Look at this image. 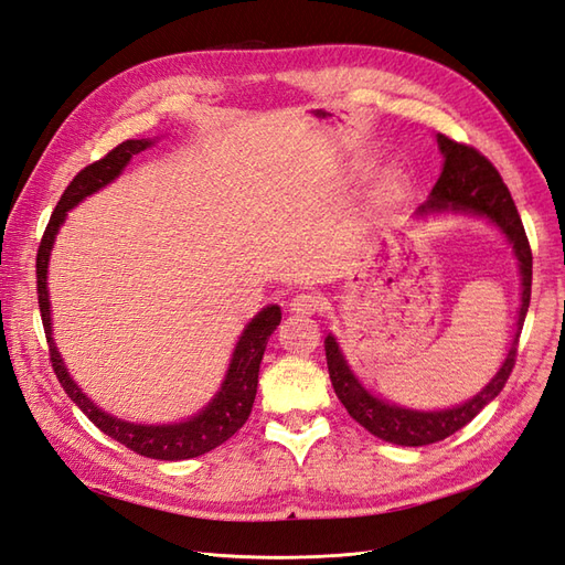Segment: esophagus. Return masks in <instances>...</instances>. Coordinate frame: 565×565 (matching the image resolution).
<instances>
[{"instance_id": "34e87169", "label": "esophagus", "mask_w": 565, "mask_h": 565, "mask_svg": "<svg viewBox=\"0 0 565 565\" xmlns=\"http://www.w3.org/2000/svg\"><path fill=\"white\" fill-rule=\"evenodd\" d=\"M288 308H291V312H296V315H315L322 308V296L310 294V291L296 294L291 298V302H288Z\"/></svg>"}]
</instances>
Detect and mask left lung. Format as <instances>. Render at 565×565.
<instances>
[{
	"instance_id": "1",
	"label": "left lung",
	"mask_w": 565,
	"mask_h": 565,
	"mask_svg": "<svg viewBox=\"0 0 565 565\" xmlns=\"http://www.w3.org/2000/svg\"><path fill=\"white\" fill-rule=\"evenodd\" d=\"M439 150L444 154V169L439 181L434 183L429 200L425 205L417 207V214L429 212H444V210H458V212H475L489 216L505 238L511 241L518 265H520V279H523V298H520V315H518V331L511 343V351L505 355L497 377L491 380L480 394L462 403L458 408L448 411H408L398 408L394 403H386L374 398L367 388L355 380L349 363H345L343 353L339 351V343L334 337L324 339L327 351V367L329 380L334 384V392L339 401L349 411L355 423L363 425L374 437L384 441H392L398 446H427L434 441H441L451 437L458 429L466 427L472 417L480 413L487 403L494 401L501 388L509 382L515 355H518V339L520 329H523L525 315L530 308V291H532V250L530 241L525 236V226L520 222V214L515 210V202L505 188L501 173L489 159L475 150L472 145L456 142L446 136H437Z\"/></svg>"
}]
</instances>
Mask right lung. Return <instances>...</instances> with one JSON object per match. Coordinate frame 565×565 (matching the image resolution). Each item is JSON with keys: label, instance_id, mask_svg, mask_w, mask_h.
<instances>
[{"label": "right lung", "instance_id": "obj_1", "mask_svg": "<svg viewBox=\"0 0 565 565\" xmlns=\"http://www.w3.org/2000/svg\"><path fill=\"white\" fill-rule=\"evenodd\" d=\"M152 140H124L117 148L109 150L103 159L81 169L74 181L66 185L64 195L56 202V207L50 216V224L42 234L40 248H38V302H40V315H42V327H45V337L50 343V360L56 380L64 386L68 398L76 403V406L88 415V420L103 429L107 437L117 439L126 448H131L134 454H140L145 458L154 460H185L195 458L212 451V448L222 446L226 439L234 437V434L245 425L248 415L253 411L255 394H257V372L259 363H263V355L267 349V339L271 331L277 329L281 322V310L279 306H267L263 312L255 315V320L245 327L243 337L236 343L234 358H231V365L226 372V380L220 388V394L212 398L210 406L198 413L195 417L185 423L177 425H134L124 423L111 417L109 413L99 411L95 403L85 396L76 382L68 377V372L62 363V355L56 351L52 341V320H50V296H47V263L50 253L54 245V236L60 226L66 220V212L76 207L83 198L93 195L99 188H105L114 179L119 177L124 167L131 162V157L150 148Z\"/></svg>", "mask_w": 565, "mask_h": 565}]
</instances>
